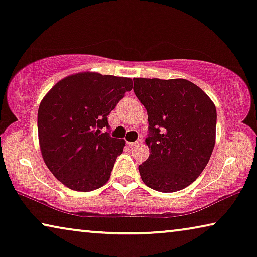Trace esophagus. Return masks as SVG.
<instances>
[{
    "instance_id": "obj_1",
    "label": "esophagus",
    "mask_w": 257,
    "mask_h": 257,
    "mask_svg": "<svg viewBox=\"0 0 257 257\" xmlns=\"http://www.w3.org/2000/svg\"><path fill=\"white\" fill-rule=\"evenodd\" d=\"M139 143H140V141H139V140H138V141H137V143H127V145H128V146H130V147H133V146H136V145H137V144H139Z\"/></svg>"
}]
</instances>
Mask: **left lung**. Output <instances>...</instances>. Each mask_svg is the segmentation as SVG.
<instances>
[{
	"instance_id": "obj_1",
	"label": "left lung",
	"mask_w": 257,
	"mask_h": 257,
	"mask_svg": "<svg viewBox=\"0 0 257 257\" xmlns=\"http://www.w3.org/2000/svg\"><path fill=\"white\" fill-rule=\"evenodd\" d=\"M146 107L150 156L139 166L141 180L160 192L190 185L205 168L215 144L217 110L198 85L184 79H133Z\"/></svg>"
}]
</instances>
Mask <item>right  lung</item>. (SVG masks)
I'll return each instance as SVG.
<instances>
[{
	"label": "right lung",
	"instance_id": "obj_1",
	"mask_svg": "<svg viewBox=\"0 0 257 257\" xmlns=\"http://www.w3.org/2000/svg\"><path fill=\"white\" fill-rule=\"evenodd\" d=\"M132 87L128 77L77 73L54 84L40 102V151L67 188L92 191L109 181L125 140L102 130L109 127L107 116Z\"/></svg>",
	"mask_w": 257,
	"mask_h": 257
}]
</instances>
